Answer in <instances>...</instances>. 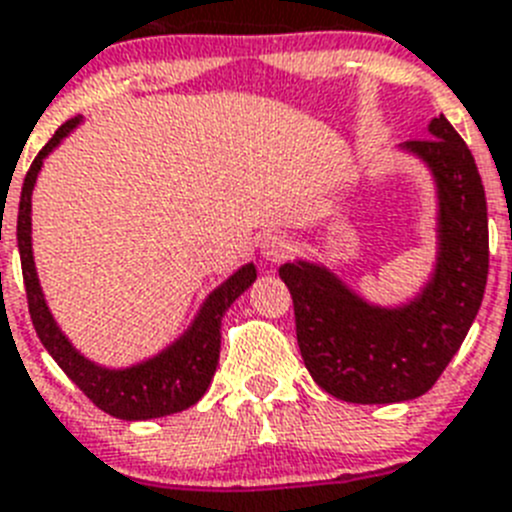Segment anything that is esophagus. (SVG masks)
<instances>
[{"instance_id":"34e87169","label":"esophagus","mask_w":512,"mask_h":512,"mask_svg":"<svg viewBox=\"0 0 512 512\" xmlns=\"http://www.w3.org/2000/svg\"><path fill=\"white\" fill-rule=\"evenodd\" d=\"M260 255L265 257L268 262H283L293 255V242L281 234V231H275V234H268V237H262L260 242Z\"/></svg>"}]
</instances>
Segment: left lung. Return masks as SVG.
I'll return each mask as SVG.
<instances>
[{
	"label": "left lung",
	"instance_id": "obj_1",
	"mask_svg": "<svg viewBox=\"0 0 512 512\" xmlns=\"http://www.w3.org/2000/svg\"><path fill=\"white\" fill-rule=\"evenodd\" d=\"M404 146L430 164L441 195V257L420 299L379 309L319 265L286 262L278 270L291 291L296 340L311 379L342 402H407L433 389L487 286V198L469 146L443 115L430 121L428 139Z\"/></svg>",
	"mask_w": 512,
	"mask_h": 512
}]
</instances>
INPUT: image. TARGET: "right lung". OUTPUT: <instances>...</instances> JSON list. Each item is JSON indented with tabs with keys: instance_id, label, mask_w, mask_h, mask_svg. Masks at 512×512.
<instances>
[{
	"instance_id": "right-lung-1",
	"label": "right lung",
	"mask_w": 512,
	"mask_h": 512,
	"mask_svg": "<svg viewBox=\"0 0 512 512\" xmlns=\"http://www.w3.org/2000/svg\"><path fill=\"white\" fill-rule=\"evenodd\" d=\"M77 123L79 118H71L53 133V139L38 151V157L33 159L25 182H22L20 213H17V247H20L22 281H25V293H28L33 327L41 337L43 348L53 355V361L59 363L61 371L102 412H108L118 420H151V417L188 410L190 404H195L206 394L216 366H219L221 319H224L226 309L252 286L257 270L255 265H244L242 270L231 275L229 281L221 283L206 299L193 327L157 358L133 368H123V371H108V368H100L82 358L53 322L51 311L43 301L41 286H38L33 250H30V193H33L35 177H38V170H41L43 159L48 157V151L56 149Z\"/></svg>"
}]
</instances>
